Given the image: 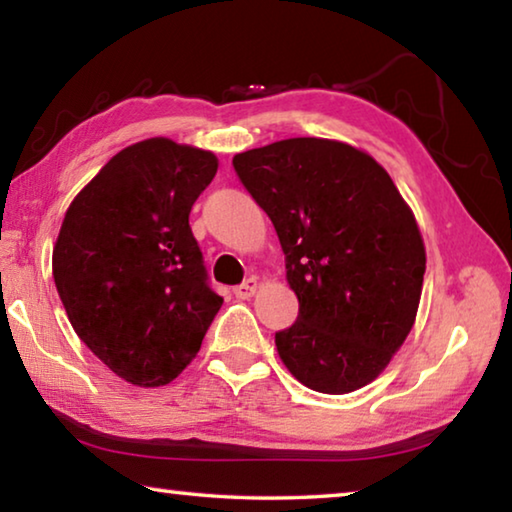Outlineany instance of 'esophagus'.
Segmentation results:
<instances>
[{
    "label": "esophagus",
    "instance_id": "esophagus-1",
    "mask_svg": "<svg viewBox=\"0 0 512 512\" xmlns=\"http://www.w3.org/2000/svg\"><path fill=\"white\" fill-rule=\"evenodd\" d=\"M256 290H258V279H256V276H251V279H247L245 283H242V286H238L233 292H236L238 299H249V297L256 295Z\"/></svg>",
    "mask_w": 512,
    "mask_h": 512
}]
</instances>
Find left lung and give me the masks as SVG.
<instances>
[{"label": "left lung", "instance_id": "left-lung-1", "mask_svg": "<svg viewBox=\"0 0 512 512\" xmlns=\"http://www.w3.org/2000/svg\"><path fill=\"white\" fill-rule=\"evenodd\" d=\"M270 215L299 299L276 351L299 383L347 395L379 376L413 329L426 249L390 174L354 145L288 138L233 156Z\"/></svg>", "mask_w": 512, "mask_h": 512}]
</instances>
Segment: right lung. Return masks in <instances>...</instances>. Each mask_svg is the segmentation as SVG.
<instances>
[{"mask_svg":"<svg viewBox=\"0 0 512 512\" xmlns=\"http://www.w3.org/2000/svg\"><path fill=\"white\" fill-rule=\"evenodd\" d=\"M217 156L147 138L124 147L72 199L52 272L67 320L108 370L158 388L186 370L222 306L188 215Z\"/></svg>","mask_w":512,"mask_h":512,"instance_id":"right-lung-1","label":"right lung"}]
</instances>
